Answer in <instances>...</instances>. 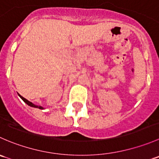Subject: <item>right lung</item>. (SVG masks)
<instances>
[{
    "label": "right lung",
    "instance_id": "right-lung-1",
    "mask_svg": "<svg viewBox=\"0 0 159 159\" xmlns=\"http://www.w3.org/2000/svg\"><path fill=\"white\" fill-rule=\"evenodd\" d=\"M18 95L20 96V98H21L22 100H23L24 102H25V103L27 104V105H29V106H30V107H34V108H40V109H43V108H42V107H41V106H38V105H35L34 104H33V103H32V102H29V101H28V100H27L26 98H23L21 95H20V94H18Z\"/></svg>",
    "mask_w": 159,
    "mask_h": 159
}]
</instances>
